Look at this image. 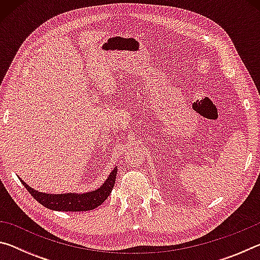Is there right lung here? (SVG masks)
I'll use <instances>...</instances> for the list:
<instances>
[{
	"instance_id": "right-lung-1",
	"label": "right lung",
	"mask_w": 260,
	"mask_h": 260,
	"mask_svg": "<svg viewBox=\"0 0 260 260\" xmlns=\"http://www.w3.org/2000/svg\"><path fill=\"white\" fill-rule=\"evenodd\" d=\"M117 167L111 171L108 179L100 188L95 190L87 192H67V193H48L41 192L29 187L27 183L24 182L19 177L20 182L27 189L39 203L46 206L47 209L54 211H71V212H78V211H90L100 206L103 202L108 199L112 191V188L116 182Z\"/></svg>"
}]
</instances>
